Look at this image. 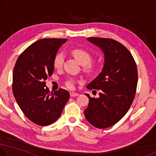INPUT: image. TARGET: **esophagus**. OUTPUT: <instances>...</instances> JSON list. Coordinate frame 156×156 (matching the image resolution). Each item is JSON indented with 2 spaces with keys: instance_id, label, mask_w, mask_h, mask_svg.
<instances>
[{
  "instance_id": "esophagus-1",
  "label": "esophagus",
  "mask_w": 156,
  "mask_h": 156,
  "mask_svg": "<svg viewBox=\"0 0 156 156\" xmlns=\"http://www.w3.org/2000/svg\"><path fill=\"white\" fill-rule=\"evenodd\" d=\"M78 95H79V93H75V92L70 93L71 97H76V96H78Z\"/></svg>"
}]
</instances>
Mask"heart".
I'll use <instances>...</instances> for the list:
<instances>
[{"mask_svg":"<svg viewBox=\"0 0 156 156\" xmlns=\"http://www.w3.org/2000/svg\"><path fill=\"white\" fill-rule=\"evenodd\" d=\"M72 54L75 57V59L80 63L81 66H86L87 70H90L93 68L92 65L89 63L91 61V55L86 50L81 48H75L72 51ZM65 60V55L63 52H58L54 56L53 64L54 67L56 69L61 68L63 66ZM66 86L70 88L75 87V80L72 78H69L66 81Z\"/></svg>","mask_w":156,"mask_h":156,"instance_id":"1","label":"heart"}]
</instances>
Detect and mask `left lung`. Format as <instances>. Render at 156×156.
<instances>
[{
    "label": "left lung",
    "mask_w": 156,
    "mask_h": 156,
    "mask_svg": "<svg viewBox=\"0 0 156 156\" xmlns=\"http://www.w3.org/2000/svg\"><path fill=\"white\" fill-rule=\"evenodd\" d=\"M104 53L102 70L87 86L90 90H99V98L89 99L84 110L87 121L95 128L114 126L125 116L135 96L137 86V68L129 50L110 38L88 37Z\"/></svg>",
    "instance_id": "left-lung-1"
}]
</instances>
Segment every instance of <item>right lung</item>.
<instances>
[{"mask_svg": "<svg viewBox=\"0 0 156 156\" xmlns=\"http://www.w3.org/2000/svg\"><path fill=\"white\" fill-rule=\"evenodd\" d=\"M67 39L37 40L20 54L13 71L14 96L25 116L38 126L57 121L70 98L68 90L59 88L50 93L46 86L54 72V58Z\"/></svg>", "mask_w": 156, "mask_h": 156, "instance_id": "add662e5", "label": "right lung"}]
</instances>
